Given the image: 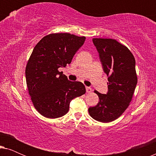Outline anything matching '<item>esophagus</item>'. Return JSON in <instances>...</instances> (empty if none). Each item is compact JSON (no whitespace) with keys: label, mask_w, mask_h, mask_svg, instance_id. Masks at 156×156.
I'll return each mask as SVG.
<instances>
[{"label":"esophagus","mask_w":156,"mask_h":156,"mask_svg":"<svg viewBox=\"0 0 156 156\" xmlns=\"http://www.w3.org/2000/svg\"><path fill=\"white\" fill-rule=\"evenodd\" d=\"M86 91H87V93H91V91H92V89H91V87H86Z\"/></svg>","instance_id":"esophagus-1"}]
</instances>
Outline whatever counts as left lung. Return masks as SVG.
<instances>
[{
    "label": "left lung",
    "mask_w": 156,
    "mask_h": 156,
    "mask_svg": "<svg viewBox=\"0 0 156 156\" xmlns=\"http://www.w3.org/2000/svg\"><path fill=\"white\" fill-rule=\"evenodd\" d=\"M92 40L108 82L106 94L94 91L99 101L97 106L89 108V113L96 121L108 123L121 116L131 101L138 82L136 60L129 48L116 40Z\"/></svg>",
    "instance_id": "8db88e82"
}]
</instances>
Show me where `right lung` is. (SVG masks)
Masks as SVG:
<instances>
[{
  "instance_id": "right-lung-1",
  "label": "right lung",
  "mask_w": 156,
  "mask_h": 156,
  "mask_svg": "<svg viewBox=\"0 0 156 156\" xmlns=\"http://www.w3.org/2000/svg\"><path fill=\"white\" fill-rule=\"evenodd\" d=\"M85 39L67 33H52L33 49L25 68L27 87L34 107L46 118L63 116L70 101L86 92L82 82L69 81L58 70L71 63Z\"/></svg>"
}]
</instances>
